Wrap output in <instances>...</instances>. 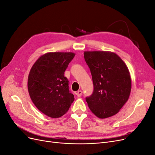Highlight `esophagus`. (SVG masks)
Instances as JSON below:
<instances>
[{
  "label": "esophagus",
  "instance_id": "obj_1",
  "mask_svg": "<svg viewBox=\"0 0 155 155\" xmlns=\"http://www.w3.org/2000/svg\"><path fill=\"white\" fill-rule=\"evenodd\" d=\"M76 95H77L78 97H81V95H82V91H78L76 92Z\"/></svg>",
  "mask_w": 155,
  "mask_h": 155
}]
</instances>
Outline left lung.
Instances as JSON below:
<instances>
[{"label": "left lung", "instance_id": "obj_1", "mask_svg": "<svg viewBox=\"0 0 155 155\" xmlns=\"http://www.w3.org/2000/svg\"><path fill=\"white\" fill-rule=\"evenodd\" d=\"M84 58L94 84L92 94L86 97L89 109L101 119L116 114L130 94L131 78L127 67L112 51H85Z\"/></svg>", "mask_w": 155, "mask_h": 155}]
</instances>
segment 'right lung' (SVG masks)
<instances>
[{"mask_svg":"<svg viewBox=\"0 0 155 155\" xmlns=\"http://www.w3.org/2000/svg\"><path fill=\"white\" fill-rule=\"evenodd\" d=\"M74 52H48L39 57L30 70L28 90L31 101L41 112L52 118L67 113L74 100L64 71Z\"/></svg>","mask_w":155,"mask_h":155,"instance_id":"add662e5","label":"right lung"}]
</instances>
